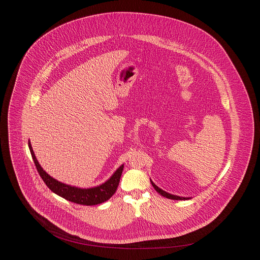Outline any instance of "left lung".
<instances>
[{
	"instance_id": "1",
	"label": "left lung",
	"mask_w": 260,
	"mask_h": 260,
	"mask_svg": "<svg viewBox=\"0 0 260 260\" xmlns=\"http://www.w3.org/2000/svg\"><path fill=\"white\" fill-rule=\"evenodd\" d=\"M150 182H151L152 186L154 187V189H155L159 194H161L162 196H164V197H166V198L173 199V200H187V199H191V198H192V197H180V196H177V195L170 194V193H168V192H166V191L162 190V189H161V188H159L158 186L155 185L151 179H150Z\"/></svg>"
}]
</instances>
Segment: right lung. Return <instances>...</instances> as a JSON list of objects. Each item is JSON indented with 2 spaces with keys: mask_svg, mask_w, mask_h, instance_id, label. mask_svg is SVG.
<instances>
[{
  "mask_svg": "<svg viewBox=\"0 0 260 260\" xmlns=\"http://www.w3.org/2000/svg\"><path fill=\"white\" fill-rule=\"evenodd\" d=\"M28 144H29V148H30L33 161L36 165L38 173L40 174L44 183L51 191H53L57 195L65 198L66 200L74 202L76 204L87 205V206L88 205H97V204L103 203V202L107 201L108 199H110L112 195H114V193L116 192L117 187L120 182L124 164L121 165L112 174L111 177L104 183L92 187V188H79V187L62 183V182L54 179L53 177H51L48 173H46V171L41 167V165L38 162L37 158H36L34 151L31 146V142H28Z\"/></svg>",
  "mask_w": 260,
  "mask_h": 260,
  "instance_id": "add662e5",
  "label": "right lung"
}]
</instances>
